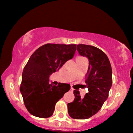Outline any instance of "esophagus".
Returning a JSON list of instances; mask_svg holds the SVG:
<instances>
[{"mask_svg": "<svg viewBox=\"0 0 133 133\" xmlns=\"http://www.w3.org/2000/svg\"><path fill=\"white\" fill-rule=\"evenodd\" d=\"M70 91H71V92H73V88H70Z\"/></svg>", "mask_w": 133, "mask_h": 133, "instance_id": "esophagus-1", "label": "esophagus"}]
</instances>
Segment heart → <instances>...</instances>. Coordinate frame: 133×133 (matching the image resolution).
<instances>
[{
	"label": "heart",
	"instance_id": "b5f03b06",
	"mask_svg": "<svg viewBox=\"0 0 133 133\" xmlns=\"http://www.w3.org/2000/svg\"><path fill=\"white\" fill-rule=\"evenodd\" d=\"M83 58V57H78L76 58Z\"/></svg>",
	"mask_w": 133,
	"mask_h": 133
}]
</instances>
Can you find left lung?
<instances>
[{"mask_svg": "<svg viewBox=\"0 0 133 133\" xmlns=\"http://www.w3.org/2000/svg\"><path fill=\"white\" fill-rule=\"evenodd\" d=\"M76 50L80 55L89 60L88 69L85 75L88 93L82 98L79 91L74 90L75 99L68 103V111L73 119H85L97 113L108 97L113 82L112 69L107 55L99 48L79 44Z\"/></svg>", "mask_w": 133, "mask_h": 133, "instance_id": "obj_1", "label": "left lung"}]
</instances>
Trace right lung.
I'll use <instances>...</instances> for the list:
<instances>
[{"label":"right lung","instance_id":"1","mask_svg":"<svg viewBox=\"0 0 133 133\" xmlns=\"http://www.w3.org/2000/svg\"><path fill=\"white\" fill-rule=\"evenodd\" d=\"M75 44L46 43L34 51L23 68L20 90L31 115L46 118L54 113L57 101L68 91L70 85L49 83V76L73 57Z\"/></svg>","mask_w":133,"mask_h":133}]
</instances>
